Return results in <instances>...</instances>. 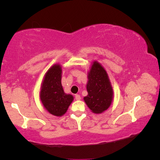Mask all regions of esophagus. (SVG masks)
Segmentation results:
<instances>
[{
    "label": "esophagus",
    "mask_w": 160,
    "mask_h": 160,
    "mask_svg": "<svg viewBox=\"0 0 160 160\" xmlns=\"http://www.w3.org/2000/svg\"><path fill=\"white\" fill-rule=\"evenodd\" d=\"M75 98L76 100H80L81 99V97H80V95H79V94H76V95H75Z\"/></svg>",
    "instance_id": "1"
}]
</instances>
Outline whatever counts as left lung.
I'll use <instances>...</instances> for the list:
<instances>
[{
    "instance_id": "obj_1",
    "label": "left lung",
    "mask_w": 160,
    "mask_h": 160,
    "mask_svg": "<svg viewBox=\"0 0 160 160\" xmlns=\"http://www.w3.org/2000/svg\"><path fill=\"white\" fill-rule=\"evenodd\" d=\"M88 95L84 97L88 107L95 113L107 110L112 104L113 90L106 70L97 62H94L88 73Z\"/></svg>"
}]
</instances>
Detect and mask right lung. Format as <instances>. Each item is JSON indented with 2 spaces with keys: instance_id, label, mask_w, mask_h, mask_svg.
Returning <instances> with one entry per match:
<instances>
[{
  "instance_id": "add662e5",
  "label": "right lung",
  "mask_w": 160,
  "mask_h": 160,
  "mask_svg": "<svg viewBox=\"0 0 160 160\" xmlns=\"http://www.w3.org/2000/svg\"><path fill=\"white\" fill-rule=\"evenodd\" d=\"M61 67L54 65L48 70L43 80L40 99L45 109L56 116L63 115L73 100L71 94L64 92L61 85Z\"/></svg>"
}]
</instances>
